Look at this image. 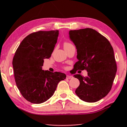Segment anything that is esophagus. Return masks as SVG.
I'll list each match as a JSON object with an SVG mask.
<instances>
[{"instance_id":"esophagus-1","label":"esophagus","mask_w":127,"mask_h":127,"mask_svg":"<svg viewBox=\"0 0 127 127\" xmlns=\"http://www.w3.org/2000/svg\"><path fill=\"white\" fill-rule=\"evenodd\" d=\"M66 78H67V79L73 78V76H70V75H67V76H66Z\"/></svg>"}]
</instances>
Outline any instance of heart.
<instances>
[{
	"instance_id": "1",
	"label": "heart",
	"mask_w": 127,
	"mask_h": 127,
	"mask_svg": "<svg viewBox=\"0 0 127 127\" xmlns=\"http://www.w3.org/2000/svg\"><path fill=\"white\" fill-rule=\"evenodd\" d=\"M72 44L71 43L69 42H65L64 43V48H66V47H68L70 45H72Z\"/></svg>"
}]
</instances>
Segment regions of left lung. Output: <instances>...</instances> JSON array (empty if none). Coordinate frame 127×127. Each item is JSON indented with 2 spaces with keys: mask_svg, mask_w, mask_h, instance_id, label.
I'll list each match as a JSON object with an SVG mask.
<instances>
[{
  "mask_svg": "<svg viewBox=\"0 0 127 127\" xmlns=\"http://www.w3.org/2000/svg\"><path fill=\"white\" fill-rule=\"evenodd\" d=\"M69 37L77 50L78 61L74 69L88 72L86 77L73 76L80 82L75 92L84 101H97L110 92L117 73L113 47L106 37L90 28L70 30Z\"/></svg>",
  "mask_w": 127,
  "mask_h": 127,
  "instance_id": "8db88e82",
  "label": "left lung"
}]
</instances>
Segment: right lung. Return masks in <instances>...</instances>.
Wrapping results in <instances>:
<instances>
[{
  "instance_id": "obj_1",
  "label": "right lung",
  "mask_w": 127,
  "mask_h": 127,
  "mask_svg": "<svg viewBox=\"0 0 127 127\" xmlns=\"http://www.w3.org/2000/svg\"><path fill=\"white\" fill-rule=\"evenodd\" d=\"M58 35V30L30 33L15 53L12 64L17 86L23 97L33 104L48 100L59 82L66 78L63 73L42 70L44 59L51 57Z\"/></svg>"
}]
</instances>
